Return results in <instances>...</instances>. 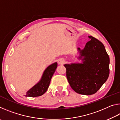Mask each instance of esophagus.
I'll use <instances>...</instances> for the list:
<instances>
[{
	"instance_id": "34e87169",
	"label": "esophagus",
	"mask_w": 120,
	"mask_h": 120,
	"mask_svg": "<svg viewBox=\"0 0 120 120\" xmlns=\"http://www.w3.org/2000/svg\"><path fill=\"white\" fill-rule=\"evenodd\" d=\"M64 59H62V58H61V59H59V60H58V63L59 64H64Z\"/></svg>"
}]
</instances>
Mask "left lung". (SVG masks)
Wrapping results in <instances>:
<instances>
[{
  "instance_id": "8db88e82",
  "label": "left lung",
  "mask_w": 120,
  "mask_h": 120,
  "mask_svg": "<svg viewBox=\"0 0 120 120\" xmlns=\"http://www.w3.org/2000/svg\"><path fill=\"white\" fill-rule=\"evenodd\" d=\"M91 40L82 50L78 48L82 64H64L70 86L76 93L82 95L96 93L106 82L109 74V58L104 45L97 38Z\"/></svg>"
}]
</instances>
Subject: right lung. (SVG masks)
<instances>
[{
    "instance_id": "right-lung-1",
    "label": "right lung",
    "mask_w": 120,
    "mask_h": 120,
    "mask_svg": "<svg viewBox=\"0 0 120 120\" xmlns=\"http://www.w3.org/2000/svg\"><path fill=\"white\" fill-rule=\"evenodd\" d=\"M57 63L55 62L50 65L44 71L40 82L30 89L26 93L25 96L34 97L41 96L45 93L49 86L51 79L55 72Z\"/></svg>"
}]
</instances>
